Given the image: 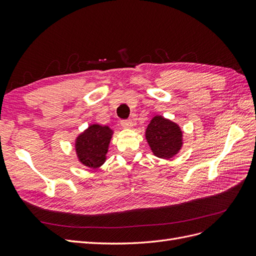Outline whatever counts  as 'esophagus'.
I'll return each instance as SVG.
<instances>
[{
    "label": "esophagus",
    "mask_w": 256,
    "mask_h": 256,
    "mask_svg": "<svg viewBox=\"0 0 256 256\" xmlns=\"http://www.w3.org/2000/svg\"><path fill=\"white\" fill-rule=\"evenodd\" d=\"M120 125L122 128H126V129H131L134 127V122L131 120H122L120 122Z\"/></svg>",
    "instance_id": "obj_1"
}]
</instances>
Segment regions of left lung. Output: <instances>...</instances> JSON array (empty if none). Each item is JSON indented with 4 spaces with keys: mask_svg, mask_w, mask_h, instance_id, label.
I'll list each match as a JSON object with an SVG mask.
<instances>
[{
    "mask_svg": "<svg viewBox=\"0 0 256 256\" xmlns=\"http://www.w3.org/2000/svg\"><path fill=\"white\" fill-rule=\"evenodd\" d=\"M182 130L177 122L154 115L145 130L146 142L152 152L160 159L170 160L180 152L184 145Z\"/></svg>",
    "mask_w": 256,
    "mask_h": 256,
    "instance_id": "8db88e82",
    "label": "left lung"
}]
</instances>
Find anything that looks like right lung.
Masks as SVG:
<instances>
[{
    "label": "right lung",
    "mask_w": 256,
    "mask_h": 256,
    "mask_svg": "<svg viewBox=\"0 0 256 256\" xmlns=\"http://www.w3.org/2000/svg\"><path fill=\"white\" fill-rule=\"evenodd\" d=\"M114 131L109 126L92 124L76 136L74 150L78 161L90 168H99L106 160Z\"/></svg>",
    "instance_id": "right-lung-1"
}]
</instances>
